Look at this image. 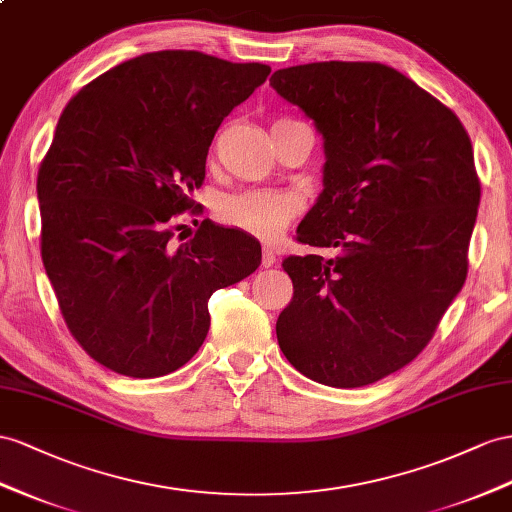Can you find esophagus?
Masks as SVG:
<instances>
[{"mask_svg": "<svg viewBox=\"0 0 512 512\" xmlns=\"http://www.w3.org/2000/svg\"><path fill=\"white\" fill-rule=\"evenodd\" d=\"M277 264V253H274L272 246H264V253H261V266L270 268Z\"/></svg>", "mask_w": 512, "mask_h": 512, "instance_id": "obj_1", "label": "esophagus"}]
</instances>
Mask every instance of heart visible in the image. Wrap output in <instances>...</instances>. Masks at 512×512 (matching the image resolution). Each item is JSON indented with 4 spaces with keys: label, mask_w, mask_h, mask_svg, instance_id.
Wrapping results in <instances>:
<instances>
[{
    "label": "heart",
    "mask_w": 512,
    "mask_h": 512,
    "mask_svg": "<svg viewBox=\"0 0 512 512\" xmlns=\"http://www.w3.org/2000/svg\"><path fill=\"white\" fill-rule=\"evenodd\" d=\"M277 121L272 129L285 125ZM220 218L227 225L242 229L257 238L272 240L290 225L292 218L300 212V199L292 192L279 190H244L225 196L220 203Z\"/></svg>",
    "instance_id": "heart-1"
}]
</instances>
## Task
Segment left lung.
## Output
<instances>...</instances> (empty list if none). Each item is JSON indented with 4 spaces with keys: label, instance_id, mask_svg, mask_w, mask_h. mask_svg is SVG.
Returning <instances> with one entry per match:
<instances>
[{
    "label": "left lung",
    "instance_id": "1",
    "mask_svg": "<svg viewBox=\"0 0 512 512\" xmlns=\"http://www.w3.org/2000/svg\"><path fill=\"white\" fill-rule=\"evenodd\" d=\"M270 86L324 140V190L296 240L335 251L283 259L294 296L279 346L311 381L372 385L426 348L465 283L480 203L471 140L387 64H298Z\"/></svg>",
    "mask_w": 512,
    "mask_h": 512
}]
</instances>
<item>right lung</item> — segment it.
I'll list each match as a JSON object with an SVG mask.
<instances>
[{
    "label": "right lung",
    "mask_w": 512,
    "mask_h": 512,
    "mask_svg": "<svg viewBox=\"0 0 512 512\" xmlns=\"http://www.w3.org/2000/svg\"><path fill=\"white\" fill-rule=\"evenodd\" d=\"M268 75L259 62L153 51L64 108L38 168L41 255L71 335L108 370H179L205 342L209 296L259 268L246 231L203 220L192 240L173 235L222 119Z\"/></svg>",
    "instance_id": "1"
}]
</instances>
